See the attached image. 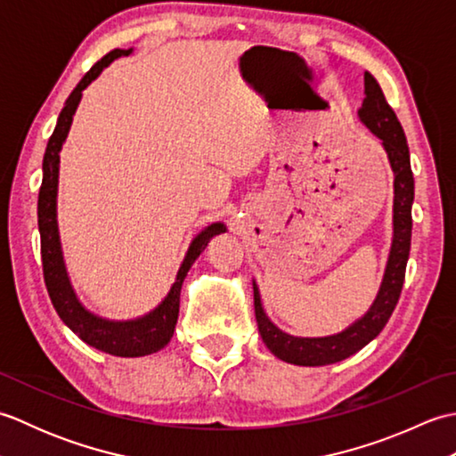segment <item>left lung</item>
<instances>
[{"mask_svg": "<svg viewBox=\"0 0 456 456\" xmlns=\"http://www.w3.org/2000/svg\"><path fill=\"white\" fill-rule=\"evenodd\" d=\"M358 119L382 141L394 172V237L388 265H386L380 289H378L370 309L358 322L348 325L345 331L331 337H292L280 331L266 317L263 304H260L258 288L253 282L258 333L270 353L289 364L325 366L345 361L358 353L374 337L380 335L402 294L405 265H408L411 247L413 174L405 133L394 110L386 102L380 84L374 80L370 72H364V100L362 108L358 110Z\"/></svg>", "mask_w": 456, "mask_h": 456, "instance_id": "obj_1", "label": "left lung"}]
</instances>
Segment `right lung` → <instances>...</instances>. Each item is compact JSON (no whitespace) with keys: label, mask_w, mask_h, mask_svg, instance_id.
I'll list each match as a JSON object with an SVG mask.
<instances>
[{"label":"right lung","mask_w":456,"mask_h":456,"mask_svg":"<svg viewBox=\"0 0 456 456\" xmlns=\"http://www.w3.org/2000/svg\"><path fill=\"white\" fill-rule=\"evenodd\" d=\"M133 53V48H115V51L105 54L102 61L95 62L90 72H86L78 86L68 95L64 108L58 115L54 133L48 139L45 159H43V183L38 191V231H41V256H43V274L45 284L51 296V302L61 315L62 322L78 335L84 343L98 348L113 356H144L160 351L167 346L174 335V327L178 322L180 312V289L186 278L188 270L196 263V258L208 247L209 239L219 233H225L223 223H211L201 233L191 240L183 263L176 274V282L172 284L168 296L162 299V304L152 309L151 314L142 315L131 322H110L100 315L88 312L80 299L76 297L70 286V280L66 274L61 237H58V223H56V191H58V162H61V149L62 142L70 131L72 118L76 108L82 100V92L98 78L103 68H108L115 58L127 56Z\"/></svg>","instance_id":"add662e5"}]
</instances>
